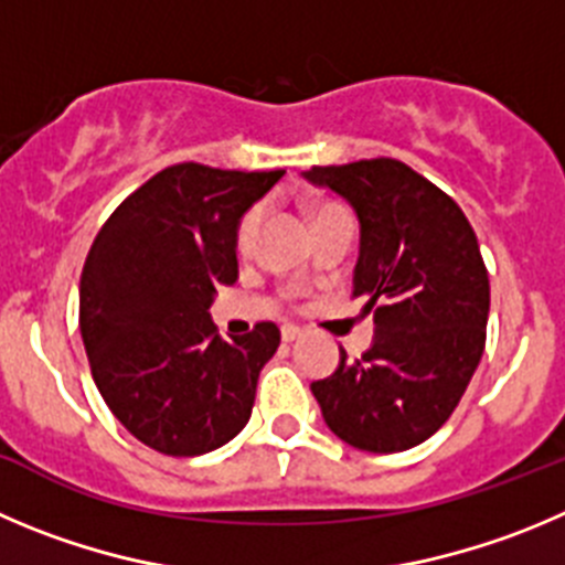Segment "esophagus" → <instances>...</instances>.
Segmentation results:
<instances>
[{
    "label": "esophagus",
    "instance_id": "obj_1",
    "mask_svg": "<svg viewBox=\"0 0 565 565\" xmlns=\"http://www.w3.org/2000/svg\"><path fill=\"white\" fill-rule=\"evenodd\" d=\"M300 334H303V329H300V326H292V323L281 326V340L284 342H295Z\"/></svg>",
    "mask_w": 565,
    "mask_h": 565
}]
</instances>
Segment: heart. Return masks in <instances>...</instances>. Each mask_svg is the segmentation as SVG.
I'll return each mask as SVG.
<instances>
[{
	"label": "heart",
	"instance_id": "1",
	"mask_svg": "<svg viewBox=\"0 0 565 565\" xmlns=\"http://www.w3.org/2000/svg\"><path fill=\"white\" fill-rule=\"evenodd\" d=\"M334 209H337V205H329V203L318 205V209L312 211V220L323 217V214H329V211H334ZM258 223H262V205H253L245 217L239 220V228H236V247H239L242 253H245L247 247L253 245V236H256Z\"/></svg>",
	"mask_w": 565,
	"mask_h": 565
}]
</instances>
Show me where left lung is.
Instances as JSON below:
<instances>
[{
    "label": "left lung",
    "mask_w": 565,
    "mask_h": 565,
    "mask_svg": "<svg viewBox=\"0 0 565 565\" xmlns=\"http://www.w3.org/2000/svg\"><path fill=\"white\" fill-rule=\"evenodd\" d=\"M360 220L354 298L373 312L371 348L312 382L326 426L373 455L407 451L460 404L484 351L490 284L477 234L446 192L395 158L312 167Z\"/></svg>",
    "instance_id": "1"
}]
</instances>
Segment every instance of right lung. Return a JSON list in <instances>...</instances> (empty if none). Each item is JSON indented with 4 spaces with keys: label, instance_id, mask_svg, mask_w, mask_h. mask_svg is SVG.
Wrapping results in <instances>:
<instances>
[{
    "label": "right lung",
    "instance_id": "add662e5",
    "mask_svg": "<svg viewBox=\"0 0 565 565\" xmlns=\"http://www.w3.org/2000/svg\"><path fill=\"white\" fill-rule=\"evenodd\" d=\"M281 175L167 167L110 214L88 250L81 334L92 376L116 420L161 455L220 449L250 418L281 331L256 323L223 340L209 309L239 276V220Z\"/></svg>",
    "mask_w": 565,
    "mask_h": 565
}]
</instances>
